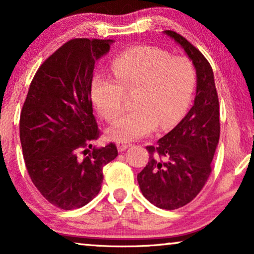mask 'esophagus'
Here are the masks:
<instances>
[{
	"label": "esophagus",
	"instance_id": "obj_1",
	"mask_svg": "<svg viewBox=\"0 0 254 254\" xmlns=\"http://www.w3.org/2000/svg\"><path fill=\"white\" fill-rule=\"evenodd\" d=\"M129 147H131V143H128V142H118L117 143V148L120 152L126 150V149H128Z\"/></svg>",
	"mask_w": 254,
	"mask_h": 254
}]
</instances>
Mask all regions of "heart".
<instances>
[{"mask_svg": "<svg viewBox=\"0 0 254 254\" xmlns=\"http://www.w3.org/2000/svg\"><path fill=\"white\" fill-rule=\"evenodd\" d=\"M113 77L96 75L91 98L100 116L112 123L124 111V92H134L133 112L119 118L107 130L110 138L128 142L159 127L169 129L185 114L195 88L196 72L185 57H171L154 46H135L111 64Z\"/></svg>", "mask_w": 254, "mask_h": 254, "instance_id": "b5f03b06", "label": "heart"}]
</instances>
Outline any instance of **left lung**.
<instances>
[{
    "label": "left lung",
    "mask_w": 254,
    "mask_h": 254,
    "mask_svg": "<svg viewBox=\"0 0 254 254\" xmlns=\"http://www.w3.org/2000/svg\"><path fill=\"white\" fill-rule=\"evenodd\" d=\"M192 60L196 70V95L185 118L148 145L149 162L137 175L145 199L162 209L173 210L190 203L203 189L220 140V104L214 72L202 53L175 31H164Z\"/></svg>",
    "instance_id": "obj_1"
}]
</instances>
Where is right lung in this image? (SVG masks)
Returning <instances> with one entry per match:
<instances>
[{"label": "right lung", "mask_w": 254, "mask_h": 254, "mask_svg": "<svg viewBox=\"0 0 254 254\" xmlns=\"http://www.w3.org/2000/svg\"><path fill=\"white\" fill-rule=\"evenodd\" d=\"M113 40L76 38L48 57L31 82L19 119L29 176L45 199L64 210L99 193L103 168L118 156L116 144L96 148L100 131L92 114L95 64Z\"/></svg>", "instance_id": "obj_1"}]
</instances>
